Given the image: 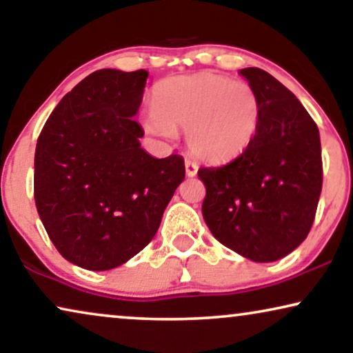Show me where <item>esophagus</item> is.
Segmentation results:
<instances>
[{
    "label": "esophagus",
    "instance_id": "1",
    "mask_svg": "<svg viewBox=\"0 0 353 353\" xmlns=\"http://www.w3.org/2000/svg\"><path fill=\"white\" fill-rule=\"evenodd\" d=\"M185 167H186V175H188V176H196V173H197V163H196L194 161H191V159H186Z\"/></svg>",
    "mask_w": 353,
    "mask_h": 353
}]
</instances>
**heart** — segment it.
<instances>
[{
    "label": "heart",
    "mask_w": 353,
    "mask_h": 353,
    "mask_svg": "<svg viewBox=\"0 0 353 353\" xmlns=\"http://www.w3.org/2000/svg\"><path fill=\"white\" fill-rule=\"evenodd\" d=\"M259 122L260 99L252 86L214 72H197L159 81L143 125L161 138H173L176 128H185L191 152L220 163L250 146Z\"/></svg>",
    "instance_id": "heart-1"
}]
</instances>
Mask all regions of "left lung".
Wrapping results in <instances>:
<instances>
[{"instance_id":"1","label":"left lung","mask_w":353,"mask_h":353,"mask_svg":"<svg viewBox=\"0 0 353 353\" xmlns=\"http://www.w3.org/2000/svg\"><path fill=\"white\" fill-rule=\"evenodd\" d=\"M239 74L260 99V122L245 151L204 167L202 215L216 241L254 262L292 252L315 220L323 185L320 132L294 93L262 69Z\"/></svg>"}]
</instances>
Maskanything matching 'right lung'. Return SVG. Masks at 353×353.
<instances>
[{
	"label": "right lung",
	"mask_w": 353,
	"mask_h": 353,
	"mask_svg": "<svg viewBox=\"0 0 353 353\" xmlns=\"http://www.w3.org/2000/svg\"><path fill=\"white\" fill-rule=\"evenodd\" d=\"M148 72L101 69L69 91L46 120L35 149V204L48 236L70 263L119 267L156 236L185 180L178 154L144 151L133 117Z\"/></svg>",
	"instance_id": "right-lung-1"
}]
</instances>
